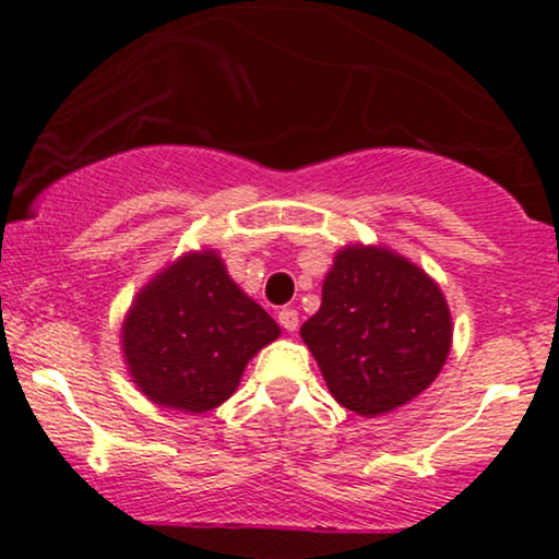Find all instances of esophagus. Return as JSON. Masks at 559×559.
Listing matches in <instances>:
<instances>
[{
	"label": "esophagus",
	"mask_w": 559,
	"mask_h": 559,
	"mask_svg": "<svg viewBox=\"0 0 559 559\" xmlns=\"http://www.w3.org/2000/svg\"><path fill=\"white\" fill-rule=\"evenodd\" d=\"M278 323L284 325V329H286L288 333L297 331V329H299V312L292 310V307H286V310L278 312Z\"/></svg>",
	"instance_id": "obj_1"
}]
</instances>
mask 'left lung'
<instances>
[{"instance_id":"1","label":"left lung","mask_w":559,"mask_h":559,"mask_svg":"<svg viewBox=\"0 0 559 559\" xmlns=\"http://www.w3.org/2000/svg\"><path fill=\"white\" fill-rule=\"evenodd\" d=\"M331 396L378 418L423 394L452 349L439 284L381 243H346L323 281L320 310L299 329Z\"/></svg>"}]
</instances>
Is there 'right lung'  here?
Segmentation results:
<instances>
[{"label": "right lung", "mask_w": 559, "mask_h": 559, "mask_svg": "<svg viewBox=\"0 0 559 559\" xmlns=\"http://www.w3.org/2000/svg\"><path fill=\"white\" fill-rule=\"evenodd\" d=\"M281 325L230 278L215 249L181 254L133 297L120 329L128 376L150 402L202 415L239 386Z\"/></svg>", "instance_id": "add662e5"}]
</instances>
